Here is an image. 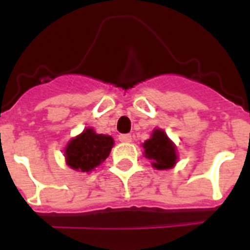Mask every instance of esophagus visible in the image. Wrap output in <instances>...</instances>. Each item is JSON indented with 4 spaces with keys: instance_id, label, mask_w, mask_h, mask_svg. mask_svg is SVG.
<instances>
[{
    "instance_id": "1",
    "label": "esophagus",
    "mask_w": 250,
    "mask_h": 250,
    "mask_svg": "<svg viewBox=\"0 0 250 250\" xmlns=\"http://www.w3.org/2000/svg\"><path fill=\"white\" fill-rule=\"evenodd\" d=\"M119 140L121 143H130L131 141V135L130 134H121V135H119Z\"/></svg>"
}]
</instances>
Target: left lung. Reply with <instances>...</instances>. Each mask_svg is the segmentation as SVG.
Segmentation results:
<instances>
[{"instance_id":"obj_1","label":"left lung","mask_w":250,"mask_h":250,"mask_svg":"<svg viewBox=\"0 0 250 250\" xmlns=\"http://www.w3.org/2000/svg\"><path fill=\"white\" fill-rule=\"evenodd\" d=\"M143 147L145 158L151 160V165L155 169H170L176 164V147L163 130H154L151 138L145 141Z\"/></svg>"}]
</instances>
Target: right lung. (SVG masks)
I'll return each mask as SVG.
<instances>
[{"instance_id": "1", "label": "right lung", "mask_w": 250, "mask_h": 250, "mask_svg": "<svg viewBox=\"0 0 250 250\" xmlns=\"http://www.w3.org/2000/svg\"><path fill=\"white\" fill-rule=\"evenodd\" d=\"M112 145L111 136L96 134L94 129L87 127L68 141L65 149L66 164L77 171L89 173L109 156Z\"/></svg>"}]
</instances>
